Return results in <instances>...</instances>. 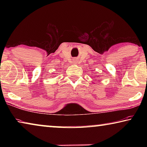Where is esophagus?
Instances as JSON below:
<instances>
[{
  "instance_id": "1",
  "label": "esophagus",
  "mask_w": 147,
  "mask_h": 147,
  "mask_svg": "<svg viewBox=\"0 0 147 147\" xmlns=\"http://www.w3.org/2000/svg\"><path fill=\"white\" fill-rule=\"evenodd\" d=\"M73 63H76V61H75V60H74V62H73Z\"/></svg>"
}]
</instances>
